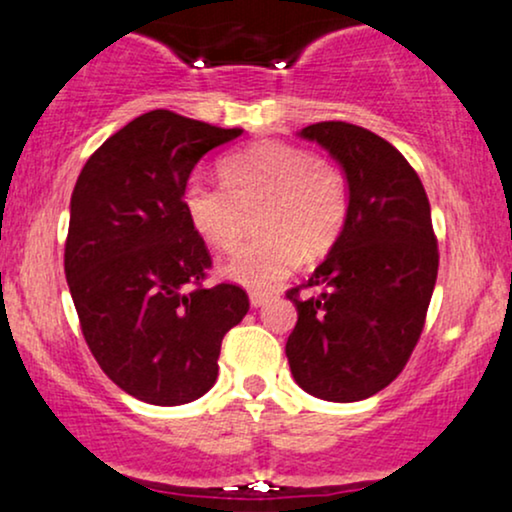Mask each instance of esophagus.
Masks as SVG:
<instances>
[{"label": "esophagus", "mask_w": 512, "mask_h": 512, "mask_svg": "<svg viewBox=\"0 0 512 512\" xmlns=\"http://www.w3.org/2000/svg\"><path fill=\"white\" fill-rule=\"evenodd\" d=\"M272 298V291H264V289H252L250 291V303L252 308H260V305H264Z\"/></svg>", "instance_id": "obj_1"}]
</instances>
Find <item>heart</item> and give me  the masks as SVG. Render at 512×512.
Wrapping results in <instances>:
<instances>
[{"label": "heart", "mask_w": 512, "mask_h": 512, "mask_svg": "<svg viewBox=\"0 0 512 512\" xmlns=\"http://www.w3.org/2000/svg\"><path fill=\"white\" fill-rule=\"evenodd\" d=\"M226 190L192 182L185 211L192 228L216 250H233L255 214L262 236L240 248L223 272L245 286H272L308 255H322L342 233L349 185L330 158L298 144L264 142L221 166Z\"/></svg>", "instance_id": "b5f03b06"}]
</instances>
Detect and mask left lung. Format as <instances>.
Returning <instances> with one entry per match:
<instances>
[{
    "label": "left lung",
    "mask_w": 512,
    "mask_h": 512,
    "mask_svg": "<svg viewBox=\"0 0 512 512\" xmlns=\"http://www.w3.org/2000/svg\"><path fill=\"white\" fill-rule=\"evenodd\" d=\"M301 137L342 163L349 211L337 243L286 298L298 320L286 342L296 383L327 402H358L407 366L438 276L431 204L390 142L349 122H317ZM303 288H320L303 299Z\"/></svg>",
    "instance_id": "1"
}]
</instances>
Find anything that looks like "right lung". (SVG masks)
I'll list each match as a JSON object with an SVG mask.
<instances>
[{
	"label": "right lung",
	"instance_id": "1",
	"mask_svg": "<svg viewBox=\"0 0 512 512\" xmlns=\"http://www.w3.org/2000/svg\"><path fill=\"white\" fill-rule=\"evenodd\" d=\"M240 134L151 110L105 139L74 185L64 274L81 332L103 373L142 402L209 392L223 337L250 310L238 284H204L211 255L185 211L199 158Z\"/></svg>",
	"mask_w": 512,
	"mask_h": 512
}]
</instances>
